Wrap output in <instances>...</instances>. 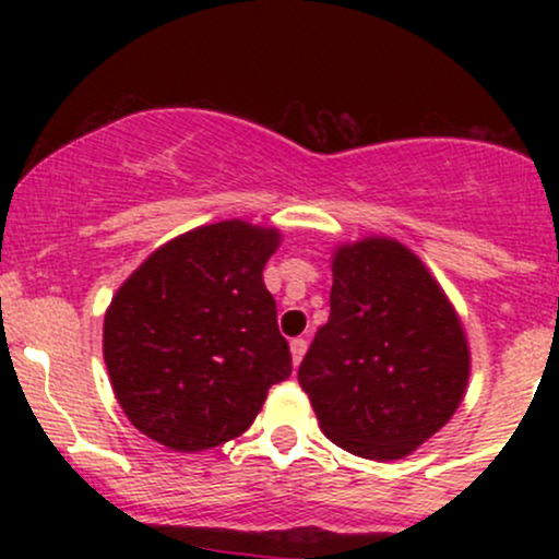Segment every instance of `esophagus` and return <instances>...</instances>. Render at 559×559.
Instances as JSON below:
<instances>
[{"label": "esophagus", "mask_w": 559, "mask_h": 559, "mask_svg": "<svg viewBox=\"0 0 559 559\" xmlns=\"http://www.w3.org/2000/svg\"><path fill=\"white\" fill-rule=\"evenodd\" d=\"M292 360H294V365H299L301 362V357H305V352H307V342L305 338H292Z\"/></svg>", "instance_id": "1"}]
</instances>
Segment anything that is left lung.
Here are the masks:
<instances>
[{
	"mask_svg": "<svg viewBox=\"0 0 559 559\" xmlns=\"http://www.w3.org/2000/svg\"><path fill=\"white\" fill-rule=\"evenodd\" d=\"M331 267V316L299 365V386L333 444L378 463L407 457L463 402V323L400 241L342 243Z\"/></svg>",
	"mask_w": 559,
	"mask_h": 559,
	"instance_id": "obj_1",
	"label": "left lung"
}]
</instances>
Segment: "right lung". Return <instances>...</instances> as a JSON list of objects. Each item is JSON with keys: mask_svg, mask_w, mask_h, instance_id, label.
Wrapping results in <instances>:
<instances>
[{"mask_svg": "<svg viewBox=\"0 0 559 559\" xmlns=\"http://www.w3.org/2000/svg\"><path fill=\"white\" fill-rule=\"evenodd\" d=\"M275 228L202 226L155 249L105 316L112 391L141 433L202 452L252 426L273 383L292 376L262 267Z\"/></svg>", "mask_w": 559, "mask_h": 559, "instance_id": "obj_1", "label": "right lung"}]
</instances>
